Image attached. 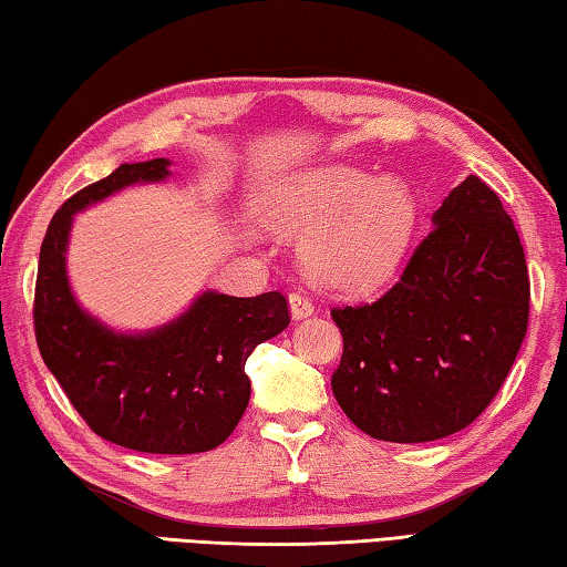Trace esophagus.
Listing matches in <instances>:
<instances>
[{"instance_id":"obj_1","label":"esophagus","mask_w":567,"mask_h":567,"mask_svg":"<svg viewBox=\"0 0 567 567\" xmlns=\"http://www.w3.org/2000/svg\"><path fill=\"white\" fill-rule=\"evenodd\" d=\"M288 303H291V316L296 320H303L308 316H313V311H316L311 296H308L306 291H293L291 296H288Z\"/></svg>"}]
</instances>
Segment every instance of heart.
Listing matches in <instances>:
<instances>
[{
    "instance_id": "1",
    "label": "heart",
    "mask_w": 567,
    "mask_h": 567,
    "mask_svg": "<svg viewBox=\"0 0 567 567\" xmlns=\"http://www.w3.org/2000/svg\"><path fill=\"white\" fill-rule=\"evenodd\" d=\"M414 215V197L402 183L348 165L311 169L261 199L266 227L308 237V269L340 291H368L388 279L412 237Z\"/></svg>"
}]
</instances>
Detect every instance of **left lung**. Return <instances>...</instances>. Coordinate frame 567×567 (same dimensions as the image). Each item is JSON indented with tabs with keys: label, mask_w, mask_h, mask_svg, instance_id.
Here are the masks:
<instances>
[{
	"label": "left lung",
	"mask_w": 567,
	"mask_h": 567,
	"mask_svg": "<svg viewBox=\"0 0 567 567\" xmlns=\"http://www.w3.org/2000/svg\"><path fill=\"white\" fill-rule=\"evenodd\" d=\"M432 221L390 291L330 311L343 333L330 388L382 442H434L472 424L528 330L526 254L496 192L468 175Z\"/></svg>",
	"instance_id": "1"
}]
</instances>
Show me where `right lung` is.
Here are the masks:
<instances>
[{"label":"right lung","instance_id":"add662e5","mask_svg":"<svg viewBox=\"0 0 567 567\" xmlns=\"http://www.w3.org/2000/svg\"><path fill=\"white\" fill-rule=\"evenodd\" d=\"M167 165L165 157L123 163L63 202L39 254L34 333L47 368L95 434L145 454H197L239 424L251 394L244 365L291 323L286 296L207 291L169 326L121 336L73 301L63 256L79 209L127 185L165 179Z\"/></svg>","mask_w":567,"mask_h":567}]
</instances>
